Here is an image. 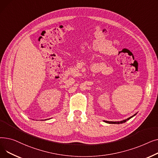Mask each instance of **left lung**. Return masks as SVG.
I'll return each instance as SVG.
<instances>
[{"label": "left lung", "instance_id": "8db88e82", "mask_svg": "<svg viewBox=\"0 0 158 158\" xmlns=\"http://www.w3.org/2000/svg\"><path fill=\"white\" fill-rule=\"evenodd\" d=\"M135 115H136V114H134L133 116H132V117H129V118H127L126 120H122V121H120V122H109V121H104V122H106V123H117V124H119V123H124V122H126L127 120H129L130 118H131L132 117H134Z\"/></svg>", "mask_w": 158, "mask_h": 158}]
</instances>
